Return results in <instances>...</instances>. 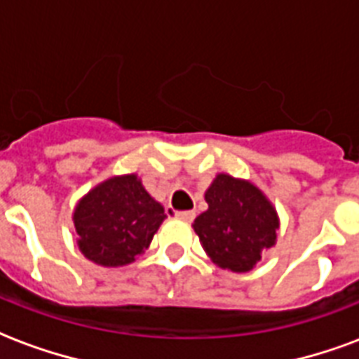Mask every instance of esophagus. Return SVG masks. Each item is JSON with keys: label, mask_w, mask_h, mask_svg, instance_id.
Masks as SVG:
<instances>
[{"label": "esophagus", "mask_w": 359, "mask_h": 359, "mask_svg": "<svg viewBox=\"0 0 359 359\" xmlns=\"http://www.w3.org/2000/svg\"><path fill=\"white\" fill-rule=\"evenodd\" d=\"M177 219H182V221H193L194 219V211H177L176 213Z\"/></svg>", "instance_id": "obj_1"}]
</instances>
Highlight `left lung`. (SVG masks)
<instances>
[{"instance_id":"1","label":"left lung","mask_w":359,"mask_h":359,"mask_svg":"<svg viewBox=\"0 0 359 359\" xmlns=\"http://www.w3.org/2000/svg\"><path fill=\"white\" fill-rule=\"evenodd\" d=\"M208 210L193 229L205 255L219 268L247 273L277 243L279 215L275 205L249 180L217 174L205 189Z\"/></svg>"}]
</instances>
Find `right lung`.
<instances>
[{
	"label": "right lung",
	"mask_w": 359,
	"mask_h": 359,
	"mask_svg": "<svg viewBox=\"0 0 359 359\" xmlns=\"http://www.w3.org/2000/svg\"><path fill=\"white\" fill-rule=\"evenodd\" d=\"M165 219L163 204L144 189L136 174L112 176L97 183L73 211L80 252L102 268L135 262L148 249Z\"/></svg>",
	"instance_id": "obj_1"
}]
</instances>
